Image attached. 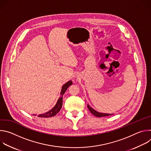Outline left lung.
<instances>
[{"label": "left lung", "instance_id": "left-lung-1", "mask_svg": "<svg viewBox=\"0 0 151 151\" xmlns=\"http://www.w3.org/2000/svg\"><path fill=\"white\" fill-rule=\"evenodd\" d=\"M87 107L89 109V111H90V112L93 114L94 116H97V117H103V116H109V115H112L113 114H104V113H100L99 112L96 111H95L94 109H93L91 107H90L88 104H87Z\"/></svg>", "mask_w": 151, "mask_h": 151}]
</instances>
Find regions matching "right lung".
<instances>
[{"mask_svg":"<svg viewBox=\"0 0 151 151\" xmlns=\"http://www.w3.org/2000/svg\"><path fill=\"white\" fill-rule=\"evenodd\" d=\"M72 84V81H69V82H68L65 84H64L63 86L62 87L61 91V93H60V97H59L55 106L53 107V108L51 110H50L48 112H46L44 114L39 115L37 116L40 117V118H50V117L54 116L55 115H57L60 112V109H61V107H62V105H63V94H64V93L66 92V91L67 90V89L68 88L69 86H70Z\"/></svg>","mask_w":151,"mask_h":151,"instance_id":"add662e5","label":"right lung"}]
</instances>
